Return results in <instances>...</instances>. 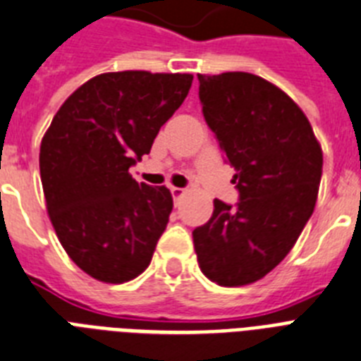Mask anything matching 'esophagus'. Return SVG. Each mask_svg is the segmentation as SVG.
I'll list each match as a JSON object with an SVG mask.
<instances>
[{"mask_svg":"<svg viewBox=\"0 0 361 361\" xmlns=\"http://www.w3.org/2000/svg\"><path fill=\"white\" fill-rule=\"evenodd\" d=\"M184 193H186V192H184L183 188H175V186L171 188V195H173V199H175V201H177V199H180V197H183Z\"/></svg>","mask_w":361,"mask_h":361,"instance_id":"1","label":"esophagus"}]
</instances>
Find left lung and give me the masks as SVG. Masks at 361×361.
<instances>
[{
  "instance_id": "left-lung-1",
  "label": "left lung",
  "mask_w": 361,
  "mask_h": 361,
  "mask_svg": "<svg viewBox=\"0 0 361 361\" xmlns=\"http://www.w3.org/2000/svg\"><path fill=\"white\" fill-rule=\"evenodd\" d=\"M208 127L236 169V207L214 199L193 247L207 279L247 286L293 249L317 201L323 151L300 106L269 80L245 71L199 73Z\"/></svg>"
}]
</instances>
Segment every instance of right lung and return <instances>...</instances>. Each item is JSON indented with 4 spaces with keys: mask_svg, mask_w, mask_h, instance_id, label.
<instances>
[{
    "mask_svg": "<svg viewBox=\"0 0 361 361\" xmlns=\"http://www.w3.org/2000/svg\"><path fill=\"white\" fill-rule=\"evenodd\" d=\"M192 73L109 71L68 97L40 144V178L56 238L86 275L123 284L144 273L168 225L166 186L129 168L186 99Z\"/></svg>",
    "mask_w": 361,
    "mask_h": 361,
    "instance_id": "right-lung-1",
    "label": "right lung"
}]
</instances>
